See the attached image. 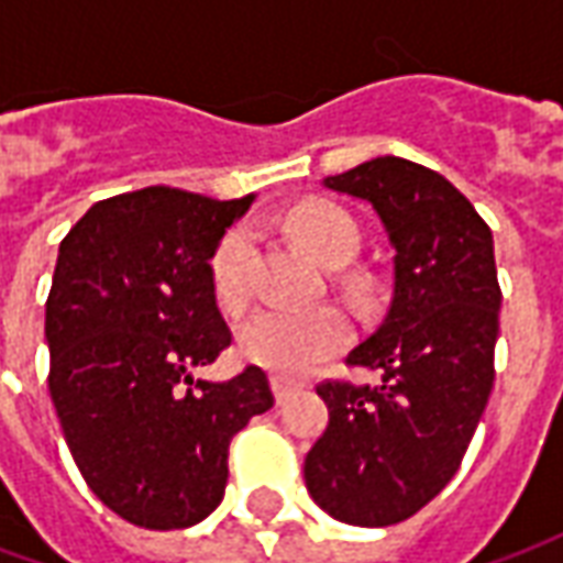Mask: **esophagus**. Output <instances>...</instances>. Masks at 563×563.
Segmentation results:
<instances>
[{
  "instance_id": "esophagus-1",
  "label": "esophagus",
  "mask_w": 563,
  "mask_h": 563,
  "mask_svg": "<svg viewBox=\"0 0 563 563\" xmlns=\"http://www.w3.org/2000/svg\"><path fill=\"white\" fill-rule=\"evenodd\" d=\"M271 386H274V398H277V404H286L289 398H292L295 391H298L295 383H289V379H283V377L271 379Z\"/></svg>"
}]
</instances>
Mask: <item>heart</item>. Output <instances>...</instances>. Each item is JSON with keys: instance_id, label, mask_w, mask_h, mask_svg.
I'll return each instance as SVG.
<instances>
[{"instance_id": "b5f03b06", "label": "heart", "mask_w": 563, "mask_h": 563, "mask_svg": "<svg viewBox=\"0 0 563 563\" xmlns=\"http://www.w3.org/2000/svg\"><path fill=\"white\" fill-rule=\"evenodd\" d=\"M289 232L310 256L338 268L358 250V225L338 205L307 201L289 213ZM256 238L250 225H234L210 258L213 295L225 310H241L253 295ZM350 343V319L338 307H265L241 331L250 362L280 377H307Z\"/></svg>"}]
</instances>
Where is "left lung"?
Listing matches in <instances>:
<instances>
[{
	"label": "left lung",
	"instance_id": "obj_1",
	"mask_svg": "<svg viewBox=\"0 0 563 563\" xmlns=\"http://www.w3.org/2000/svg\"><path fill=\"white\" fill-rule=\"evenodd\" d=\"M322 184L367 201L395 246L386 319L346 365L377 386L319 383L329 428L305 459L331 519L386 528L434 500L459 471L495 383L500 286L492 229L443 174L377 156Z\"/></svg>",
	"mask_w": 563,
	"mask_h": 563
}]
</instances>
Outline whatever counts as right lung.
<instances>
[{"label": "right lung", "mask_w": 563, "mask_h": 563, "mask_svg": "<svg viewBox=\"0 0 563 563\" xmlns=\"http://www.w3.org/2000/svg\"><path fill=\"white\" fill-rule=\"evenodd\" d=\"M253 198L147 186L96 201L59 244L44 313L51 398L92 495L139 528L208 519L232 437L274 407L256 365L225 383L192 377L232 343L210 258Z\"/></svg>", "instance_id": "add662e5"}]
</instances>
